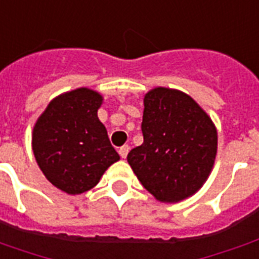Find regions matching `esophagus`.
<instances>
[{"label": "esophagus", "instance_id": "obj_1", "mask_svg": "<svg viewBox=\"0 0 259 259\" xmlns=\"http://www.w3.org/2000/svg\"><path fill=\"white\" fill-rule=\"evenodd\" d=\"M129 150H130L129 146H122L120 148H119V155H120L122 158H126V155L129 154Z\"/></svg>", "mask_w": 259, "mask_h": 259}]
</instances>
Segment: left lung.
<instances>
[{
  "label": "left lung",
  "instance_id": "left-lung-1",
  "mask_svg": "<svg viewBox=\"0 0 259 259\" xmlns=\"http://www.w3.org/2000/svg\"><path fill=\"white\" fill-rule=\"evenodd\" d=\"M144 141L127 162L144 189L178 202L204 185L215 162L217 129L197 102L179 90L157 87L144 97Z\"/></svg>",
  "mask_w": 259,
  "mask_h": 259
}]
</instances>
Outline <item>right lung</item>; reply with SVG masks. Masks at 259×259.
I'll return each instance as SVG.
<instances>
[{
	"label": "right lung",
	"mask_w": 259,
	"mask_h": 259,
	"mask_svg": "<svg viewBox=\"0 0 259 259\" xmlns=\"http://www.w3.org/2000/svg\"><path fill=\"white\" fill-rule=\"evenodd\" d=\"M102 97L90 89L69 91L48 104L33 129V152L51 183L81 194L119 161L97 111Z\"/></svg>",
	"instance_id": "obj_1"
}]
</instances>
